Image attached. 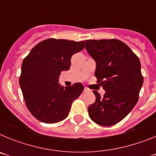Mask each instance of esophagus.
Here are the masks:
<instances>
[{"label": "esophagus", "instance_id": "obj_1", "mask_svg": "<svg viewBox=\"0 0 156 156\" xmlns=\"http://www.w3.org/2000/svg\"><path fill=\"white\" fill-rule=\"evenodd\" d=\"M83 91H84V92H90V89H88L87 87H84V90H83Z\"/></svg>", "mask_w": 156, "mask_h": 156}]
</instances>
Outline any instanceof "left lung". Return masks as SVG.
Listing matches in <instances>:
<instances>
[{
  "mask_svg": "<svg viewBox=\"0 0 156 156\" xmlns=\"http://www.w3.org/2000/svg\"><path fill=\"white\" fill-rule=\"evenodd\" d=\"M96 62L95 76L105 93L94 90L96 100L88 107L90 119L104 126L115 125L131 112L143 84L140 62L126 44L116 39L85 41Z\"/></svg>",
  "mask_w": 156,
  "mask_h": 156,
  "instance_id": "left-lung-1",
  "label": "left lung"
}]
</instances>
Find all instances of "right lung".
I'll list each match as a JSON object with an SVG mask.
<instances>
[{"mask_svg":"<svg viewBox=\"0 0 156 156\" xmlns=\"http://www.w3.org/2000/svg\"><path fill=\"white\" fill-rule=\"evenodd\" d=\"M84 48V41L48 39L37 44L22 64L19 85L27 108L39 121L55 123L69 115L72 102L84 87L80 83L63 87L61 72L71 66V57Z\"/></svg>","mask_w":156,"mask_h":156,"instance_id":"right-lung-1","label":"right lung"}]
</instances>
